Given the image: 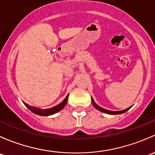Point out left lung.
I'll return each mask as SVG.
<instances>
[{
	"mask_svg": "<svg viewBox=\"0 0 155 155\" xmlns=\"http://www.w3.org/2000/svg\"><path fill=\"white\" fill-rule=\"evenodd\" d=\"M91 99H92V104L94 105V107H95V108H96L97 110H98L101 111V112L103 113H107V114H111V115H116V114H122V113H125L126 111L128 110L129 109H130L131 107H130L127 108V109L125 110H119V111H112V110H106V109H104V108L101 107L100 106H98V104H95V102L94 101L93 98H92V97H91Z\"/></svg>",
	"mask_w": 155,
	"mask_h": 155,
	"instance_id": "obj_1",
	"label": "left lung"
}]
</instances>
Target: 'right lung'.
Returning a JSON list of instances; mask_svg holds the SVG:
<instances>
[{
  "label": "right lung",
  "instance_id": "obj_1",
  "mask_svg": "<svg viewBox=\"0 0 155 155\" xmlns=\"http://www.w3.org/2000/svg\"><path fill=\"white\" fill-rule=\"evenodd\" d=\"M68 95H69V94H68V95H67V96L65 98V99L63 100L61 103L59 104H57V106L53 107H51V108H49V109L43 110V109H40V108L30 106V105H28V104L25 103V102H24V104H25V106H26L30 111H32L33 113H34L35 114L39 115V116H51V115H53V114H54V113L60 111L62 109H63V107L66 106L67 101H68Z\"/></svg>",
  "mask_w": 155,
  "mask_h": 155
}]
</instances>
